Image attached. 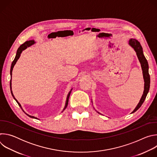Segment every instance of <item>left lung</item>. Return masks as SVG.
I'll return each mask as SVG.
<instances>
[{
  "instance_id": "1",
  "label": "left lung",
  "mask_w": 157,
  "mask_h": 157,
  "mask_svg": "<svg viewBox=\"0 0 157 157\" xmlns=\"http://www.w3.org/2000/svg\"><path fill=\"white\" fill-rule=\"evenodd\" d=\"M128 44L130 45L133 48V50H135L136 52L137 56L138 57V59L141 64V67L142 69V73H143V76H144V91L143 95L140 100V102H139L138 105L137 107L135 108L133 110L132 113H135L136 111H137L142 105L144 103L147 95L149 91V89H150V75L148 73V64L147 62V60L146 59L144 53H143V49L141 46V44L140 42L134 38H131L128 41Z\"/></svg>"
}]
</instances>
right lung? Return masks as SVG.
Instances as JSON below:
<instances>
[{
	"label": "right lung",
	"instance_id": "right-lung-1",
	"mask_svg": "<svg viewBox=\"0 0 157 157\" xmlns=\"http://www.w3.org/2000/svg\"><path fill=\"white\" fill-rule=\"evenodd\" d=\"M34 43H35V42H34V41H33V40H29V41H25L24 43H23L22 44H21V45L20 46V47L18 48V50H17V51L16 56H15V59H13V61H12V63L11 68H10V76H11V79H10V87L11 93H12V95L13 98H14V99L16 101V102L18 103V105L21 107V109H22V108H21V107L20 104V103L17 101V100L15 98V97H14V96H13V93H12V70H13V66H15V63H17V60H18V58H20V55H21V52H23L24 50H25L27 47H29L32 46V44H33ZM72 89H71V91L69 92V93H68V96H67V98H66V101L65 106H64V108L63 109V110H64V109L67 107V106H68V101H69V98H70V94H71V91H72ZM22 110H23V109H22ZM23 111H24V110H23ZM63 111H62V112H63ZM25 114H26V113H25ZM27 114L29 117H31V118L37 119L36 117H35L34 116H30V115H29V114Z\"/></svg>",
	"mask_w": 157,
	"mask_h": 157
}]
</instances>
